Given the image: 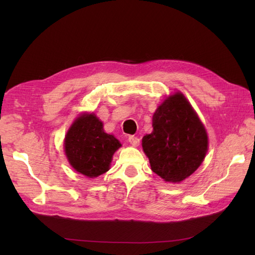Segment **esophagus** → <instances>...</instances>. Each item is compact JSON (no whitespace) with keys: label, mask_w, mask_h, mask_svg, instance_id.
<instances>
[{"label":"esophagus","mask_w":255,"mask_h":255,"mask_svg":"<svg viewBox=\"0 0 255 255\" xmlns=\"http://www.w3.org/2000/svg\"><path fill=\"white\" fill-rule=\"evenodd\" d=\"M128 142L132 144L133 146H137V145H139V142H140V139L139 138H138L137 136H128Z\"/></svg>","instance_id":"esophagus-1"}]
</instances>
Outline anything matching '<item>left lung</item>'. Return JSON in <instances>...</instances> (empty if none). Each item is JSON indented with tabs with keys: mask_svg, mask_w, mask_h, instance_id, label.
I'll return each mask as SVG.
<instances>
[{
	"mask_svg": "<svg viewBox=\"0 0 255 255\" xmlns=\"http://www.w3.org/2000/svg\"><path fill=\"white\" fill-rule=\"evenodd\" d=\"M153 132L142 138L151 169L165 182L180 183L206 155V129L181 92L169 96L153 115Z\"/></svg>",
	"mask_w": 255,
	"mask_h": 255,
	"instance_id": "obj_1",
	"label": "left lung"
}]
</instances>
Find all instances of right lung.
<instances>
[{"mask_svg":"<svg viewBox=\"0 0 255 255\" xmlns=\"http://www.w3.org/2000/svg\"><path fill=\"white\" fill-rule=\"evenodd\" d=\"M121 146L114 135L104 132L95 114H84L72 123L65 137V153L75 171L97 177L110 170L114 153Z\"/></svg>","mask_w":255,"mask_h":255,"instance_id":"1","label":"right lung"}]
</instances>
